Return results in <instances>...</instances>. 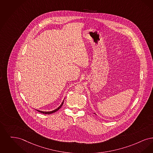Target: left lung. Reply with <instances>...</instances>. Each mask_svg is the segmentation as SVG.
Segmentation results:
<instances>
[{
	"label": "left lung",
	"mask_w": 153,
	"mask_h": 153,
	"mask_svg": "<svg viewBox=\"0 0 153 153\" xmlns=\"http://www.w3.org/2000/svg\"><path fill=\"white\" fill-rule=\"evenodd\" d=\"M94 114H95V113H94Z\"/></svg>",
	"instance_id": "8db88e82"
}]
</instances>
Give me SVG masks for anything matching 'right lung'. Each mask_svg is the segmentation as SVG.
Returning a JSON list of instances; mask_svg holds the SVG:
<instances>
[{"mask_svg":"<svg viewBox=\"0 0 153 153\" xmlns=\"http://www.w3.org/2000/svg\"><path fill=\"white\" fill-rule=\"evenodd\" d=\"M64 100H63V102H62V103L60 104V105L57 108H56L55 110H53V111H40V110H37L38 111H39V112H40L41 113H43V114H53V113H55L56 111H57L60 108V107L62 106V105H63V102H64Z\"/></svg>","mask_w":153,"mask_h":153,"instance_id":"1","label":"right lung"}]
</instances>
